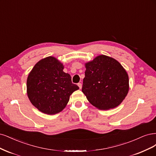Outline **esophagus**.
<instances>
[{
    "label": "esophagus",
    "instance_id": "obj_1",
    "mask_svg": "<svg viewBox=\"0 0 156 156\" xmlns=\"http://www.w3.org/2000/svg\"><path fill=\"white\" fill-rule=\"evenodd\" d=\"M78 87H79V88L81 89H82V83H78Z\"/></svg>",
    "mask_w": 156,
    "mask_h": 156
}]
</instances>
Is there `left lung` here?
I'll list each match as a JSON object with an SVG mask.
<instances>
[{"label":"left lung","mask_w":156,"mask_h":156,"mask_svg":"<svg viewBox=\"0 0 156 156\" xmlns=\"http://www.w3.org/2000/svg\"><path fill=\"white\" fill-rule=\"evenodd\" d=\"M82 91L89 102L99 109L116 108L126 97L128 75L117 60L104 55L85 64Z\"/></svg>","instance_id":"left-lung-1"}]
</instances>
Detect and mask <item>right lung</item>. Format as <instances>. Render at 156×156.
<instances>
[{"mask_svg": "<svg viewBox=\"0 0 156 156\" xmlns=\"http://www.w3.org/2000/svg\"><path fill=\"white\" fill-rule=\"evenodd\" d=\"M63 64L52 56L40 60L30 73L27 82L29 100L40 112L58 113L66 106L71 94L79 89L63 71Z\"/></svg>", "mask_w": 156, "mask_h": 156, "instance_id": "1", "label": "right lung"}]
</instances>
